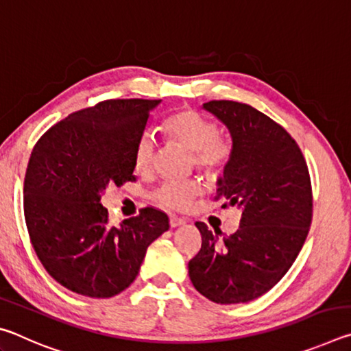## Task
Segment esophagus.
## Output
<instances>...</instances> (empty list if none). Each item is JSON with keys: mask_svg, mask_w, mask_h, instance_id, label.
Wrapping results in <instances>:
<instances>
[{"mask_svg": "<svg viewBox=\"0 0 351 351\" xmlns=\"http://www.w3.org/2000/svg\"><path fill=\"white\" fill-rule=\"evenodd\" d=\"M186 224V219L181 218V217H176V215H171L170 217V226L171 228H178V226H182Z\"/></svg>", "mask_w": 351, "mask_h": 351, "instance_id": "1", "label": "esophagus"}]
</instances>
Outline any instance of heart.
Here are the masks:
<instances>
[{"mask_svg": "<svg viewBox=\"0 0 351 351\" xmlns=\"http://www.w3.org/2000/svg\"><path fill=\"white\" fill-rule=\"evenodd\" d=\"M169 136L193 153L195 162L209 173L221 170L230 158V144L218 136V127L210 119L187 110L171 116L165 123ZM156 154V139L152 132L141 134L134 148V165L141 171L152 167ZM203 192L197 180L165 181L154 192V199L170 209H186L195 197Z\"/></svg>", "mask_w": 351, "mask_h": 351, "instance_id": "obj_1", "label": "heart"}]
</instances>
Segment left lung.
Returning a JSON list of instances; mask_svg holds the SVG:
<instances>
[{"mask_svg": "<svg viewBox=\"0 0 351 351\" xmlns=\"http://www.w3.org/2000/svg\"><path fill=\"white\" fill-rule=\"evenodd\" d=\"M203 110L232 138L217 198L239 207L241 221L223 241L218 230L195 223L203 243L189 261V277L215 304H246L276 287L304 246L313 213L310 173L295 141L263 112L234 100H210Z\"/></svg>", "mask_w": 351, "mask_h": 351, "instance_id": "8db88e82", "label": "left lung"}]
</instances>
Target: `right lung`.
<instances>
[{
  "mask_svg": "<svg viewBox=\"0 0 351 351\" xmlns=\"http://www.w3.org/2000/svg\"><path fill=\"white\" fill-rule=\"evenodd\" d=\"M161 100L112 99L75 111L35 144L25 176V217L35 252L73 293L108 299L138 276L147 247L169 230L145 207L117 226L100 204L110 184L136 181L134 148Z\"/></svg>",
  "mask_w": 351,
  "mask_h": 351,
  "instance_id": "add662e5",
  "label": "right lung"
}]
</instances>
